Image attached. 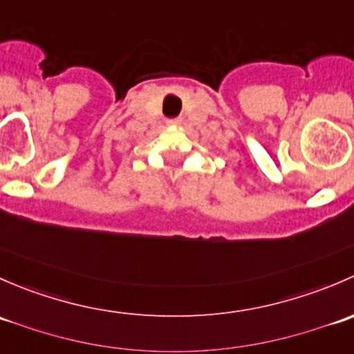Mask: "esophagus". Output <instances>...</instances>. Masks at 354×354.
<instances>
[{
	"label": "esophagus",
	"instance_id": "esophagus-1",
	"mask_svg": "<svg viewBox=\"0 0 354 354\" xmlns=\"http://www.w3.org/2000/svg\"><path fill=\"white\" fill-rule=\"evenodd\" d=\"M167 123H169V124H178V123H180V121H178V120H169V121H167Z\"/></svg>",
	"mask_w": 354,
	"mask_h": 354
}]
</instances>
